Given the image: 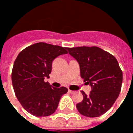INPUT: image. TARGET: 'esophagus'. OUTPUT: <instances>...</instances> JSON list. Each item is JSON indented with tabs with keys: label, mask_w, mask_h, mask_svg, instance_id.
<instances>
[{
	"label": "esophagus",
	"mask_w": 133,
	"mask_h": 133,
	"mask_svg": "<svg viewBox=\"0 0 133 133\" xmlns=\"http://www.w3.org/2000/svg\"><path fill=\"white\" fill-rule=\"evenodd\" d=\"M68 92H69L70 93H71V94H73V93H75V91H74V90H68Z\"/></svg>",
	"instance_id": "34e87169"
}]
</instances>
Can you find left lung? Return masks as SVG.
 <instances>
[{"instance_id":"obj_1","label":"left lung","mask_w":133,"mask_h":133,"mask_svg":"<svg viewBox=\"0 0 133 133\" xmlns=\"http://www.w3.org/2000/svg\"><path fill=\"white\" fill-rule=\"evenodd\" d=\"M69 54L80 65L81 78L90 84L88 95L76 105L84 116L99 117L110 110L120 94L123 72L114 56L98 47L67 48Z\"/></svg>"}]
</instances>
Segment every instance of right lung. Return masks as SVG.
I'll use <instances>...</instances> for the list:
<instances>
[{
	"label": "right lung",
	"mask_w": 133,
	"mask_h": 133,
	"mask_svg": "<svg viewBox=\"0 0 133 133\" xmlns=\"http://www.w3.org/2000/svg\"><path fill=\"white\" fill-rule=\"evenodd\" d=\"M66 48L38 43L23 50L17 56L12 70V83L18 100L33 115L45 117L54 113L65 87L54 88L45 82L50 78L55 58L67 54Z\"/></svg>",
	"instance_id": "add662e5"
}]
</instances>
